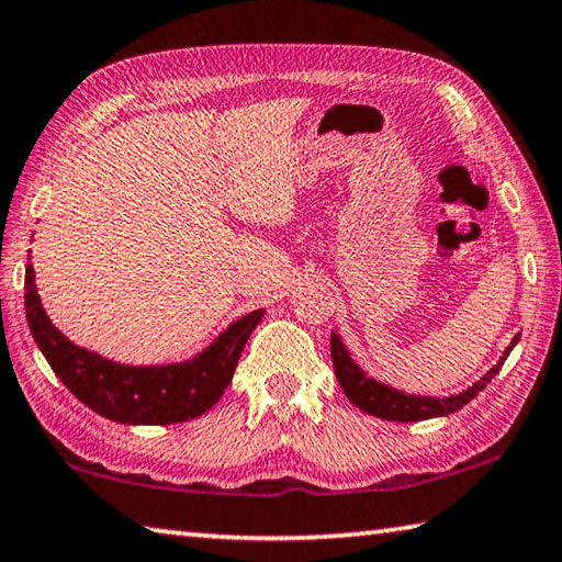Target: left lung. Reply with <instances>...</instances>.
<instances>
[{
    "label": "left lung",
    "instance_id": "obj_1",
    "mask_svg": "<svg viewBox=\"0 0 562 562\" xmlns=\"http://www.w3.org/2000/svg\"><path fill=\"white\" fill-rule=\"evenodd\" d=\"M520 335L510 339V345L503 349V357L498 359L496 367H491L479 382H473L469 389H463L459 394L449 396H426V394H408L404 389H396L392 384L379 382V379L369 376L364 369L357 364V359L349 355V349L337 331H331V361H335V374L339 379V386L345 389V394L351 404L361 412L372 414L384 422H398V424H412V422H426V418L436 416H449L459 412L471 398L479 396V392L486 389L493 376L498 374L503 361L508 359L510 349L518 345Z\"/></svg>",
    "mask_w": 562,
    "mask_h": 562
}]
</instances>
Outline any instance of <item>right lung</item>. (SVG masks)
<instances>
[{"mask_svg": "<svg viewBox=\"0 0 562 562\" xmlns=\"http://www.w3.org/2000/svg\"><path fill=\"white\" fill-rule=\"evenodd\" d=\"M32 252V250H30ZM32 260V255H30ZM34 265L24 272V310L36 347L49 361L64 386L111 422L128 426H166L203 416L233 382L237 359L252 329L260 325L265 310L235 319L195 357L173 364H121L74 345L52 325L40 292Z\"/></svg>", "mask_w": 562, "mask_h": 562, "instance_id": "right-lung-1", "label": "right lung"}]
</instances>
